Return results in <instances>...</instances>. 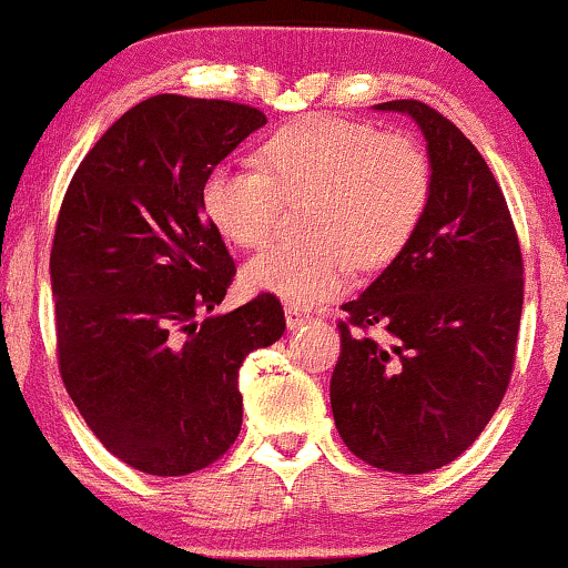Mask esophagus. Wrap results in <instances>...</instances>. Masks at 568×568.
I'll return each mask as SVG.
<instances>
[{
  "label": "esophagus",
  "mask_w": 568,
  "mask_h": 568,
  "mask_svg": "<svg viewBox=\"0 0 568 568\" xmlns=\"http://www.w3.org/2000/svg\"><path fill=\"white\" fill-rule=\"evenodd\" d=\"M312 321V315L306 310H302V306H285V323H288L291 331L302 328V325H306Z\"/></svg>",
  "instance_id": "esophagus-1"
}]
</instances>
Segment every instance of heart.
Wrapping results in <instances>:
<instances>
[{
    "instance_id": "heart-1",
    "label": "heart",
    "mask_w": 568,
    "mask_h": 568,
    "mask_svg": "<svg viewBox=\"0 0 568 568\" xmlns=\"http://www.w3.org/2000/svg\"><path fill=\"white\" fill-rule=\"evenodd\" d=\"M258 171L216 168L202 181L207 221L234 247H262L283 205H302L312 243L275 245L243 270V285L291 306L323 304L349 285L355 264L395 262L425 221L433 165L408 135L366 122L306 116L277 130L256 152Z\"/></svg>"
}]
</instances>
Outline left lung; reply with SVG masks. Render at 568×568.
Listing matches in <instances>:
<instances>
[{"label":"left lung","instance_id":"obj_1","mask_svg":"<svg viewBox=\"0 0 568 568\" xmlns=\"http://www.w3.org/2000/svg\"><path fill=\"white\" fill-rule=\"evenodd\" d=\"M374 109L419 125L433 197L406 251L342 306L331 408L357 459L419 475L465 454L505 397L524 258L505 194L465 133L422 101Z\"/></svg>","mask_w":568,"mask_h":568}]
</instances>
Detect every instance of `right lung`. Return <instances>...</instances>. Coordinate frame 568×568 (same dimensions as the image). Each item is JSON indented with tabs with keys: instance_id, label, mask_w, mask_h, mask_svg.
<instances>
[{
	"instance_id": "right-lung-1",
	"label": "right lung",
	"mask_w": 568,
	"mask_h": 568,
	"mask_svg": "<svg viewBox=\"0 0 568 568\" xmlns=\"http://www.w3.org/2000/svg\"><path fill=\"white\" fill-rule=\"evenodd\" d=\"M264 125L243 103L146 98L63 197L50 253L61 376L95 438L141 473L189 475L230 452L240 366L285 331L270 293L213 315L234 262L200 202L205 175Z\"/></svg>"
}]
</instances>
